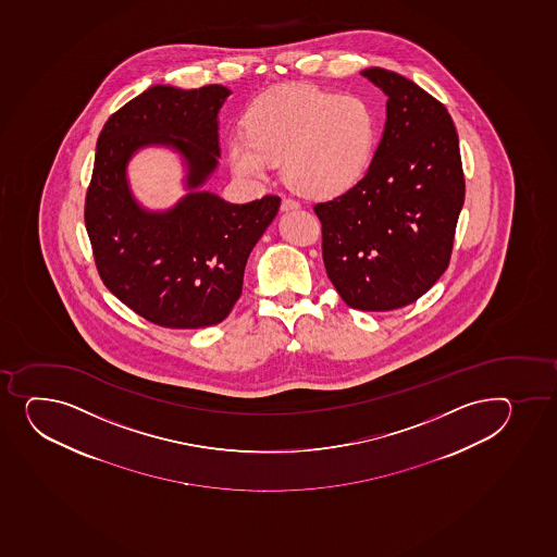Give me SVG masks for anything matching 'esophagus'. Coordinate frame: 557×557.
Returning a JSON list of instances; mask_svg holds the SVG:
<instances>
[{"mask_svg": "<svg viewBox=\"0 0 557 557\" xmlns=\"http://www.w3.org/2000/svg\"><path fill=\"white\" fill-rule=\"evenodd\" d=\"M281 209L284 212L297 211V209H300V203L299 201H295V199L284 198L282 199Z\"/></svg>", "mask_w": 557, "mask_h": 557, "instance_id": "34e87169", "label": "esophagus"}]
</instances>
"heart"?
I'll use <instances>...</instances> for the list:
<instances>
[{
  "instance_id": "obj_1",
  "label": "heart",
  "mask_w": 557,
  "mask_h": 557,
  "mask_svg": "<svg viewBox=\"0 0 557 557\" xmlns=\"http://www.w3.org/2000/svg\"><path fill=\"white\" fill-rule=\"evenodd\" d=\"M246 134L228 139L236 176L264 180L282 159V176L297 193L334 198L356 187L377 141L372 106L358 95L311 86H281L247 108Z\"/></svg>"
}]
</instances>
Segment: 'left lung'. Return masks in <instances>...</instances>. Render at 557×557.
I'll return each instance as SVG.
<instances>
[{
    "label": "left lung",
    "instance_id": "8db88e82",
    "mask_svg": "<svg viewBox=\"0 0 557 557\" xmlns=\"http://www.w3.org/2000/svg\"><path fill=\"white\" fill-rule=\"evenodd\" d=\"M361 75L387 95L383 137L361 182L313 211L341 299L388 311L420 299L447 270L466 183L445 106L394 71Z\"/></svg>",
    "mask_w": 557,
    "mask_h": 557
}]
</instances>
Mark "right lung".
I'll return each mask as SVG.
<instances>
[{
    "label": "right lung",
    "mask_w": 557,
    "mask_h": 557,
    "mask_svg": "<svg viewBox=\"0 0 557 557\" xmlns=\"http://www.w3.org/2000/svg\"><path fill=\"white\" fill-rule=\"evenodd\" d=\"M227 88L152 86L108 119L86 196V228L104 286L164 329L222 322L240 299L252 247L281 207L278 196L236 206L203 190L220 158L218 113ZM164 146L188 166L186 195L148 212L131 194L125 169L141 147Z\"/></svg>",
    "instance_id": "obj_1"
}]
</instances>
